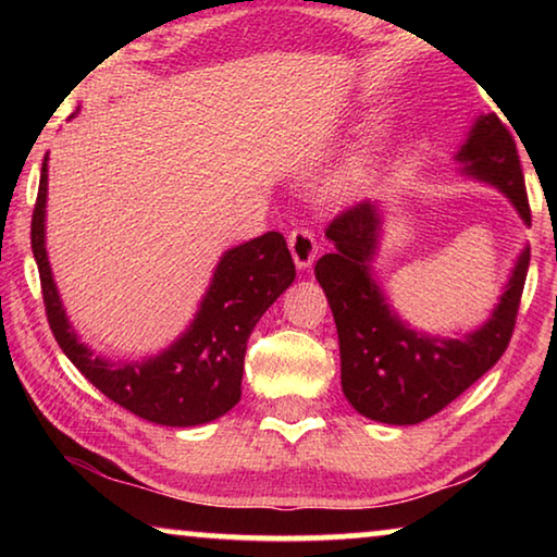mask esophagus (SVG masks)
<instances>
[{
	"mask_svg": "<svg viewBox=\"0 0 557 557\" xmlns=\"http://www.w3.org/2000/svg\"><path fill=\"white\" fill-rule=\"evenodd\" d=\"M287 245H289L292 258H295V265L299 270H307L309 265H312L314 258H317V250H319V245H317V238H314L312 231H309V228H295V231L289 233Z\"/></svg>",
	"mask_w": 557,
	"mask_h": 557,
	"instance_id": "obj_1",
	"label": "esophagus"
}]
</instances>
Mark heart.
Segmentation results:
<instances>
[{
  "instance_id": "b5f03b06",
  "label": "heart",
  "mask_w": 557,
  "mask_h": 557,
  "mask_svg": "<svg viewBox=\"0 0 557 557\" xmlns=\"http://www.w3.org/2000/svg\"><path fill=\"white\" fill-rule=\"evenodd\" d=\"M385 135H388V127H385L383 117L371 122V127L363 132L361 143L356 145L351 157L344 162L342 172H338L334 178V191L338 196L361 194L363 188L373 182L375 169H379L381 154H383Z\"/></svg>"
}]
</instances>
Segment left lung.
Returning a JSON list of instances; mask_svg holds the SVG:
<instances>
[{
    "instance_id": "obj_1",
    "label": "left lung",
    "mask_w": 557,
    "mask_h": 557,
    "mask_svg": "<svg viewBox=\"0 0 557 557\" xmlns=\"http://www.w3.org/2000/svg\"><path fill=\"white\" fill-rule=\"evenodd\" d=\"M459 174L502 191L531 225L521 159L494 112L479 115L455 154ZM334 252L317 260L314 275L332 307L342 391L363 418L385 425H418L459 398L502 358L511 342L531 248L523 245L498 305L467 334L440 336L412 329L381 289L373 262L383 238V209L363 201L326 228Z\"/></svg>"
}]
</instances>
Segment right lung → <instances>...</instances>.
Returning a JSON list of instances; mask_svg holds the SVG:
<instances>
[{
	"label": "right lung",
	"mask_w": 557,
	"mask_h": 557,
	"mask_svg": "<svg viewBox=\"0 0 557 557\" xmlns=\"http://www.w3.org/2000/svg\"><path fill=\"white\" fill-rule=\"evenodd\" d=\"M46 196L49 154L34 206L32 250L51 332L75 369L112 403L157 425L194 428L228 412L240 400L252 329L297 275L282 233L270 231L223 252L194 319L164 351L139 361H112L83 344L65 314L46 252Z\"/></svg>",
	"instance_id": "right-lung-1"
}]
</instances>
